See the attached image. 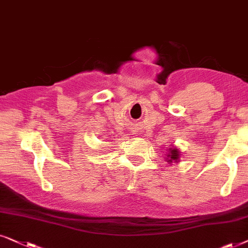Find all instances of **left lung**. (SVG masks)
<instances>
[{
  "mask_svg": "<svg viewBox=\"0 0 248 248\" xmlns=\"http://www.w3.org/2000/svg\"><path fill=\"white\" fill-rule=\"evenodd\" d=\"M167 156H168V162H172L173 160L177 162L178 158H179V151H178L177 148H171L169 154H168Z\"/></svg>",
  "mask_w": 248,
  "mask_h": 248,
  "instance_id": "8db88e82",
  "label": "left lung"
}]
</instances>
